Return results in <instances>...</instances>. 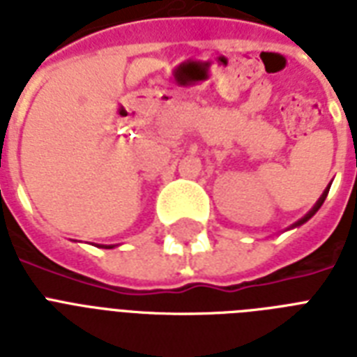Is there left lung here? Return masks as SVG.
<instances>
[{
	"instance_id": "1",
	"label": "left lung",
	"mask_w": 357,
	"mask_h": 357,
	"mask_svg": "<svg viewBox=\"0 0 357 357\" xmlns=\"http://www.w3.org/2000/svg\"><path fill=\"white\" fill-rule=\"evenodd\" d=\"M326 196H328V190H326V192H324V195H322V198H321V200H319V204H317V206L313 207V211H310V215H305V217L302 218V220H300V222L294 224V226H302V224L307 222V220H310V218L313 217V215H315V213L319 211V209H321V206H322V204H324V200H326Z\"/></svg>"
}]
</instances>
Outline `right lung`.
<instances>
[{
    "label": "right lung",
    "mask_w": 357,
    "mask_h": 357,
    "mask_svg": "<svg viewBox=\"0 0 357 357\" xmlns=\"http://www.w3.org/2000/svg\"><path fill=\"white\" fill-rule=\"evenodd\" d=\"M105 248H113V246H105Z\"/></svg>",
    "instance_id": "obj_1"
}]
</instances>
